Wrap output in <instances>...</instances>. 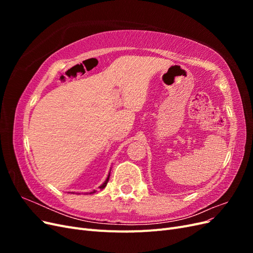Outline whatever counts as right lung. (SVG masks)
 Wrapping results in <instances>:
<instances>
[{
	"instance_id": "add662e5",
	"label": "right lung",
	"mask_w": 253,
	"mask_h": 253,
	"mask_svg": "<svg viewBox=\"0 0 253 253\" xmlns=\"http://www.w3.org/2000/svg\"><path fill=\"white\" fill-rule=\"evenodd\" d=\"M110 174H111V171H110V173H109V175H108V177H106V179H105V181L102 183V185L99 187V189H104L105 187H106V185H108V181H109V179H110ZM96 192V190H93L91 191V192H89V193H85V194H93V193H95ZM77 194H80V193H77Z\"/></svg>"
}]
</instances>
